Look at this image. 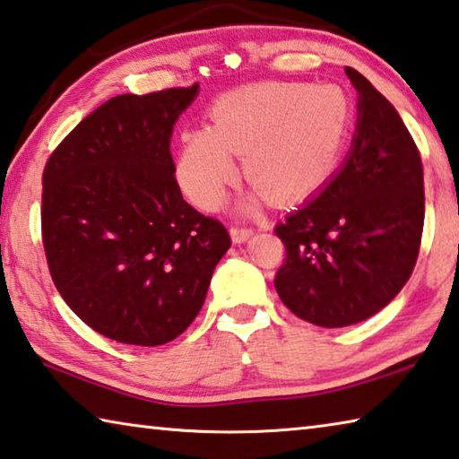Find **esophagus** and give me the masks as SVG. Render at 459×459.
Wrapping results in <instances>:
<instances>
[{"mask_svg":"<svg viewBox=\"0 0 459 459\" xmlns=\"http://www.w3.org/2000/svg\"><path fill=\"white\" fill-rule=\"evenodd\" d=\"M230 231H231V239H234L236 244H242V242H246V239L254 234V230H252V228H247V225H239V223L231 225V230H230Z\"/></svg>","mask_w":459,"mask_h":459,"instance_id":"obj_1","label":"esophagus"}]
</instances>
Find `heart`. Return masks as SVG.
<instances>
[{"label": "heart", "mask_w": 459, "mask_h": 459, "mask_svg": "<svg viewBox=\"0 0 459 459\" xmlns=\"http://www.w3.org/2000/svg\"><path fill=\"white\" fill-rule=\"evenodd\" d=\"M212 128L181 136L177 181L193 204L220 207L244 157V177L272 199L299 201L316 191L339 160L351 104L336 86L278 82L217 100Z\"/></svg>", "instance_id": "b5f03b06"}]
</instances>
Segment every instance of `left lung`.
Returning a JSON list of instances; mask_svg holds the SVG:
<instances>
[{"label":"left lung","mask_w":459,"mask_h":459,"mask_svg":"<svg viewBox=\"0 0 459 459\" xmlns=\"http://www.w3.org/2000/svg\"><path fill=\"white\" fill-rule=\"evenodd\" d=\"M357 134L347 160L316 197L274 231L286 247L274 286L296 316L341 328L395 299L420 255L423 165L395 107L355 68Z\"/></svg>","instance_id":"obj_1"}]
</instances>
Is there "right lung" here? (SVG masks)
Here are the masks:
<instances>
[{
	"instance_id": "add662e5",
	"label": "right lung",
	"mask_w": 459,
	"mask_h": 459,
	"mask_svg": "<svg viewBox=\"0 0 459 459\" xmlns=\"http://www.w3.org/2000/svg\"><path fill=\"white\" fill-rule=\"evenodd\" d=\"M199 84L120 94L64 136L42 175V244L54 286L102 336L159 347L204 307L225 225L183 199L173 125Z\"/></svg>"
}]
</instances>
